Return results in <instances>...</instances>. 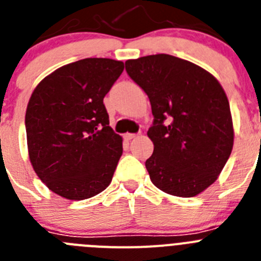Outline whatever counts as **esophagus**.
Segmentation results:
<instances>
[{
  "instance_id": "34e87169",
  "label": "esophagus",
  "mask_w": 261,
  "mask_h": 261,
  "mask_svg": "<svg viewBox=\"0 0 261 261\" xmlns=\"http://www.w3.org/2000/svg\"><path fill=\"white\" fill-rule=\"evenodd\" d=\"M124 137H125V140L130 141V140H133V138L137 137V135H136V133H126V135L124 136Z\"/></svg>"
}]
</instances>
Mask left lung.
Here are the masks:
<instances>
[{"label":"left lung","mask_w":261,"mask_h":261,"mask_svg":"<svg viewBox=\"0 0 261 261\" xmlns=\"http://www.w3.org/2000/svg\"><path fill=\"white\" fill-rule=\"evenodd\" d=\"M128 75L149 96L154 144L145 162L154 186L193 197L217 180L232 150L230 105L220 82L199 65L151 55L125 61Z\"/></svg>","instance_id":"obj_1"}]
</instances>
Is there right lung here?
Listing matches in <instances>:
<instances>
[{"label":"right lung","mask_w":261,"mask_h":261,"mask_svg":"<svg viewBox=\"0 0 261 261\" xmlns=\"http://www.w3.org/2000/svg\"><path fill=\"white\" fill-rule=\"evenodd\" d=\"M124 62L84 59L50 73L26 111L29 156L40 180L68 200H85L110 186L123 140L110 126L103 98Z\"/></svg>","instance_id":"obj_1"}]
</instances>
